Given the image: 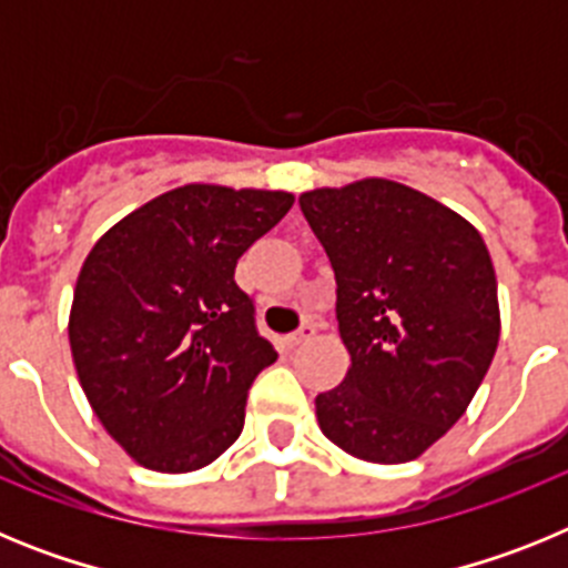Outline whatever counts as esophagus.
<instances>
[{
  "label": "esophagus",
  "mask_w": 568,
  "mask_h": 568,
  "mask_svg": "<svg viewBox=\"0 0 568 568\" xmlns=\"http://www.w3.org/2000/svg\"><path fill=\"white\" fill-rule=\"evenodd\" d=\"M315 335V324H304V327L301 329H295L293 335H287V341H290V346H298V344H304V341H310Z\"/></svg>",
  "instance_id": "esophagus-1"
}]
</instances>
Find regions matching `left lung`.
<instances>
[{
    "instance_id": "8db88e82",
    "label": "left lung",
    "mask_w": 568,
    "mask_h": 568,
    "mask_svg": "<svg viewBox=\"0 0 568 568\" xmlns=\"http://www.w3.org/2000/svg\"><path fill=\"white\" fill-rule=\"evenodd\" d=\"M335 270L344 381L315 398L321 433L353 458L406 464L478 393L500 338L498 281L464 215L389 179L298 195Z\"/></svg>"
}]
</instances>
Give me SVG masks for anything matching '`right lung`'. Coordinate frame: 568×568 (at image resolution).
Listing matches in <instances>:
<instances>
[{"instance_id":"1","label":"right lung","mask_w":568,"mask_h":568,"mask_svg":"<svg viewBox=\"0 0 568 568\" xmlns=\"http://www.w3.org/2000/svg\"><path fill=\"white\" fill-rule=\"evenodd\" d=\"M293 202L184 184L124 215L84 258L70 353L97 418L144 469H202L244 429L250 384L278 355L235 264Z\"/></svg>"}]
</instances>
